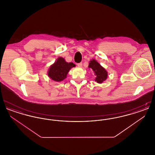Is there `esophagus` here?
<instances>
[{"label":"esophagus","mask_w":155,"mask_h":155,"mask_svg":"<svg viewBox=\"0 0 155 155\" xmlns=\"http://www.w3.org/2000/svg\"><path fill=\"white\" fill-rule=\"evenodd\" d=\"M77 66L79 67H81L82 66V63H77Z\"/></svg>","instance_id":"esophagus-1"}]
</instances>
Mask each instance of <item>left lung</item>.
<instances>
[{"label":"left lung","instance_id":"left-lung-1","mask_svg":"<svg viewBox=\"0 0 155 155\" xmlns=\"http://www.w3.org/2000/svg\"><path fill=\"white\" fill-rule=\"evenodd\" d=\"M88 67L95 72L96 76L95 81L97 83H102L103 81L106 80L107 77V72L94 59L91 60Z\"/></svg>","mask_w":155,"mask_h":155}]
</instances>
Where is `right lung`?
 <instances>
[{
  "mask_svg": "<svg viewBox=\"0 0 155 155\" xmlns=\"http://www.w3.org/2000/svg\"><path fill=\"white\" fill-rule=\"evenodd\" d=\"M75 65L73 63H67L63 58H59L52 65L49 71L48 76L53 81H63L66 78L69 70Z\"/></svg>",
  "mask_w": 155,
  "mask_h": 155,
  "instance_id": "obj_1",
  "label": "right lung"
}]
</instances>
